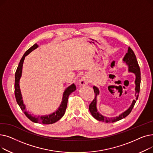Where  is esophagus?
<instances>
[{"instance_id":"1","label":"esophagus","mask_w":153,"mask_h":153,"mask_svg":"<svg viewBox=\"0 0 153 153\" xmlns=\"http://www.w3.org/2000/svg\"><path fill=\"white\" fill-rule=\"evenodd\" d=\"M88 84V79L87 76H84L80 79V85H85Z\"/></svg>"}]
</instances>
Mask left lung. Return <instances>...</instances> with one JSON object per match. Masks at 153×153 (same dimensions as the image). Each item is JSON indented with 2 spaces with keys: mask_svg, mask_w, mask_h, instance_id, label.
Instances as JSON below:
<instances>
[{
  "mask_svg": "<svg viewBox=\"0 0 153 153\" xmlns=\"http://www.w3.org/2000/svg\"><path fill=\"white\" fill-rule=\"evenodd\" d=\"M123 60L128 65V67H129V71L133 72V73H134L136 75V80H135L136 94H135L136 95V100H134L133 101V103L131 104V105L130 106V107L128 110H126L125 112H123V113H122L121 115H120L119 116L116 117H113V118L103 117L99 113L97 110V107H96V102H96V97H97V95L99 94V91L98 88L94 86L93 89L94 90V93H95V98L90 103L89 108L93 117L95 118L96 120H99V121L106 122V123H113V122L119 121V120L125 118L126 116H128L130 114V112L131 111L133 108L134 106V104L136 102V100H138L140 90L141 72H140V68L138 65L137 59H136V56L130 47H128V52L126 53Z\"/></svg>",
  "mask_w": 153,
  "mask_h": 153,
  "instance_id": "8db88e82",
  "label": "left lung"
}]
</instances>
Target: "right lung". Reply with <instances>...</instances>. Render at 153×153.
I'll list each match as a JSON object with an SVG mask.
<instances>
[{
    "label": "right lung",
    "mask_w": 153,
    "mask_h": 153,
    "mask_svg": "<svg viewBox=\"0 0 153 153\" xmlns=\"http://www.w3.org/2000/svg\"><path fill=\"white\" fill-rule=\"evenodd\" d=\"M37 47H38L37 44H35L31 48H30L25 53V54H23V57L22 58L19 62L18 68L17 69V71L15 72V96L16 100H17V102L19 104V105L20 107L21 110L24 112V114H25L26 117L28 119H30L31 122H35V123H40L45 125L53 124L58 121L59 120H60L64 114H65L67 105H68V100L69 96L72 92H74L76 89V87L74 84H72V85H71L69 87L67 88L66 91L64 92L62 101L61 102L60 107L58 108L57 110H56L55 112H54V113H53L52 114L48 115L46 116L35 117L31 116V114H28V112L25 111L26 109H25V105L23 104V100H22V97L20 86H19V81L22 75V66H23L24 59H25V56L28 54H29L30 52L36 49Z\"/></svg>",
    "instance_id": "right-lung-1"
}]
</instances>
